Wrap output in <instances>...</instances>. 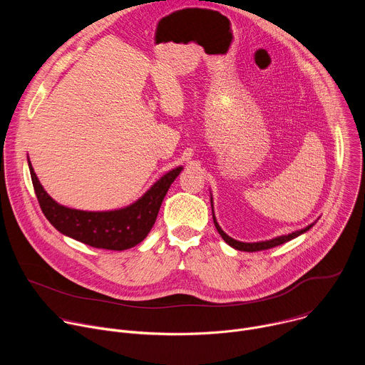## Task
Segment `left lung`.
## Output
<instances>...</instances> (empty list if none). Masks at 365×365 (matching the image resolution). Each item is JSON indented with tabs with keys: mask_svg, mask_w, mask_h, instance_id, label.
Here are the masks:
<instances>
[{
	"mask_svg": "<svg viewBox=\"0 0 365 365\" xmlns=\"http://www.w3.org/2000/svg\"><path fill=\"white\" fill-rule=\"evenodd\" d=\"M211 200H212V197H211ZM211 203H212V202H211ZM212 218H214V224H215V227H217L218 232L221 234V237L224 238V241H225L227 244H230V245H231L232 248H235V250H240V251H248V252H252V251H262V250H269V248L277 247V245H280V244H284V242H287V241H290V240H293V238L299 237L300 234L306 232L307 230H310L312 227H314V224H310V225H307L306 228H303V230H300V231L292 232V234H289V235H282V237L273 238V240H270V241H262V242H241V241H237V240H234V238L228 237V235L221 230V227L218 225V222H217V220H215V215H214V207H212Z\"/></svg>",
	"mask_w": 365,
	"mask_h": 365,
	"instance_id": "obj_1",
	"label": "left lung"
}]
</instances>
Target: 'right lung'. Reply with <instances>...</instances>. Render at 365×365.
Instances as JSON below:
<instances>
[{
  "label": "right lung",
  "instance_id": "right-lung-1",
  "mask_svg": "<svg viewBox=\"0 0 365 365\" xmlns=\"http://www.w3.org/2000/svg\"><path fill=\"white\" fill-rule=\"evenodd\" d=\"M29 168L38 205L51 225L59 232L86 245L114 251L131 248L147 237L170 185L182 172V168L170 170L155 182L141 199L124 210L86 212L71 210L55 202L40 185L30 162Z\"/></svg>",
  "mask_w": 365,
  "mask_h": 365
}]
</instances>
